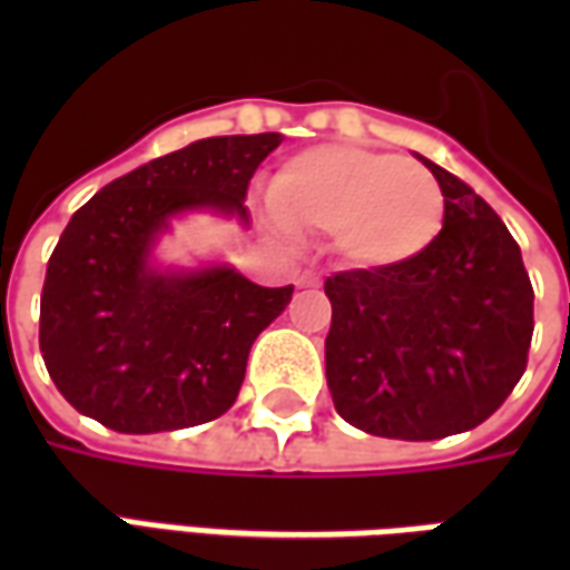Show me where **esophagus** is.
I'll list each match as a JSON object with an SVG mask.
<instances>
[{"instance_id":"34e87169","label":"esophagus","mask_w":570,"mask_h":570,"mask_svg":"<svg viewBox=\"0 0 570 570\" xmlns=\"http://www.w3.org/2000/svg\"><path fill=\"white\" fill-rule=\"evenodd\" d=\"M298 286H317L321 284V274H314V272H302L298 274Z\"/></svg>"}]
</instances>
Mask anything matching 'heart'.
Returning <instances> with one entry per match:
<instances>
[{"label":"heart","mask_w":570,"mask_h":570,"mask_svg":"<svg viewBox=\"0 0 570 570\" xmlns=\"http://www.w3.org/2000/svg\"><path fill=\"white\" fill-rule=\"evenodd\" d=\"M272 213L293 235L333 232L354 268H387L440 235L445 198L419 161L357 146H321L289 158L272 183Z\"/></svg>","instance_id":"b5f03b06"}]
</instances>
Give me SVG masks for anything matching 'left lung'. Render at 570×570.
<instances>
[{
	"label": "left lung",
	"mask_w": 570,
	"mask_h": 570,
	"mask_svg": "<svg viewBox=\"0 0 570 570\" xmlns=\"http://www.w3.org/2000/svg\"><path fill=\"white\" fill-rule=\"evenodd\" d=\"M442 186L440 235L387 268L326 277L335 412L387 440H442L491 419L528 366L534 289L501 216L458 176Z\"/></svg>",
	"instance_id": "obj_1"
}]
</instances>
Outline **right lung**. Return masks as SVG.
Listing matches in <instances>:
<instances>
[{
  "mask_svg": "<svg viewBox=\"0 0 570 570\" xmlns=\"http://www.w3.org/2000/svg\"><path fill=\"white\" fill-rule=\"evenodd\" d=\"M281 134L210 137L100 188L57 240L39 311V351L57 391L118 433L198 428L225 415L256 335L293 286H259L232 268L158 274L155 232L188 207L247 223L249 179Z\"/></svg>",
  "mask_w": 570,
  "mask_h": 570,
  "instance_id": "right-lung-1",
  "label": "right lung"
}]
</instances>
